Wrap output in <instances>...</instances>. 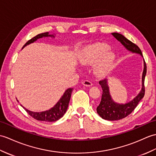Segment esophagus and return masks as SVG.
<instances>
[{
    "label": "esophagus",
    "mask_w": 156,
    "mask_h": 156,
    "mask_svg": "<svg viewBox=\"0 0 156 156\" xmlns=\"http://www.w3.org/2000/svg\"><path fill=\"white\" fill-rule=\"evenodd\" d=\"M82 84L85 86H91L92 85V83L90 81L86 80H84L82 82Z\"/></svg>",
    "instance_id": "obj_1"
}]
</instances>
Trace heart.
Returning a JSON list of instances; mask_svg holds the SVG:
<instances>
[{
	"mask_svg": "<svg viewBox=\"0 0 156 156\" xmlns=\"http://www.w3.org/2000/svg\"><path fill=\"white\" fill-rule=\"evenodd\" d=\"M110 46L106 43L96 42L86 46L79 57L82 65H89L96 62L101 58L95 67V73L102 76L110 71L115 60V54L108 51Z\"/></svg>",
	"mask_w": 156,
	"mask_h": 156,
	"instance_id": "heart-1",
	"label": "heart"
}]
</instances>
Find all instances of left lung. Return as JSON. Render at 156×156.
<instances>
[{
	"mask_svg": "<svg viewBox=\"0 0 156 156\" xmlns=\"http://www.w3.org/2000/svg\"><path fill=\"white\" fill-rule=\"evenodd\" d=\"M112 34L116 38L119 42L122 43V44L129 51L133 53L139 54L142 56V52L140 48L134 43H133L128 39L126 38L124 36L117 32H113ZM144 71L142 74V90L140 93L137 94L132 101L126 104H118L112 100L109 91V86L108 85V81L106 79H104L99 82V84L102 87V99H101L99 106L97 107V113L100 116L106 120L114 121L119 120L122 118H124L128 116L134 110L137 106L140 101L142 100L145 94V86L144 80L145 77L146 75L147 67L146 64L144 59Z\"/></svg>",
	"mask_w": 156,
	"mask_h": 156,
	"instance_id": "left-lung-1",
	"label": "left lung"
}]
</instances>
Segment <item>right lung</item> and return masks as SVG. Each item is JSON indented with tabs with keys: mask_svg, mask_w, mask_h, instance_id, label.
<instances>
[{
	"mask_svg": "<svg viewBox=\"0 0 156 156\" xmlns=\"http://www.w3.org/2000/svg\"><path fill=\"white\" fill-rule=\"evenodd\" d=\"M43 37H53L54 38V36L53 34H49L48 32H44V33H41L36 36V37L31 38L25 44L23 48H24L25 46L33 43L36 41H37L38 39L41 38ZM73 88H68L66 91H65L63 96L60 98L58 102L55 106L53 108H50V110L41 112H32L27 110V108H25L21 105V106L23 107L24 109L27 112V113L32 116L35 119H37L39 121H44V122H56L60 118L63 116L64 114L66 113V112L68 109V104H69L71 94L72 92ZM18 101V100H17Z\"/></svg>",
	"mask_w": 156,
	"mask_h": 156,
	"instance_id": "add662e5",
	"label": "right lung"
}]
</instances>
